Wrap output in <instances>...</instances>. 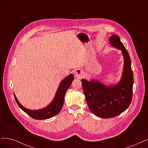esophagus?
<instances>
[{"mask_svg":"<svg viewBox=\"0 0 148 148\" xmlns=\"http://www.w3.org/2000/svg\"><path fill=\"white\" fill-rule=\"evenodd\" d=\"M75 77L78 79L82 78L84 76V71L80 69H78L75 71Z\"/></svg>","mask_w":148,"mask_h":148,"instance_id":"esophagus-1","label":"esophagus"}]
</instances>
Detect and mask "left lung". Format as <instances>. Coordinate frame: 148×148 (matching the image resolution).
<instances>
[{"label":"left lung","mask_w":148,"mask_h":148,"mask_svg":"<svg viewBox=\"0 0 148 148\" xmlns=\"http://www.w3.org/2000/svg\"><path fill=\"white\" fill-rule=\"evenodd\" d=\"M109 43L112 47L121 50L123 57V68L119 82L107 85L96 79L81 80L90 111L104 119L116 117L125 111L131 103L133 95V74L130 56L119 36H111Z\"/></svg>","instance_id":"8db88e82"}]
</instances>
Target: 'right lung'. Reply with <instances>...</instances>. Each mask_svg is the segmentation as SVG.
<instances>
[{
    "label": "right lung",
    "mask_w": 148,
    "mask_h": 148,
    "mask_svg": "<svg viewBox=\"0 0 148 148\" xmlns=\"http://www.w3.org/2000/svg\"><path fill=\"white\" fill-rule=\"evenodd\" d=\"M74 80V75L71 74L61 81L57 89L55 96L48 106L37 110H31L23 106L14 94L16 103L22 110L31 117L37 120L50 119L58 114L63 107L65 93Z\"/></svg>",
    "instance_id": "add662e5"
}]
</instances>
